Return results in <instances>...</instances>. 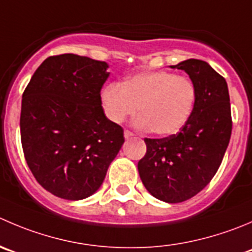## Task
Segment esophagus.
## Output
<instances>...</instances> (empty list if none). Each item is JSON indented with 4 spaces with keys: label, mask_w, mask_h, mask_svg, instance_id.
Segmentation results:
<instances>
[{
    "label": "esophagus",
    "mask_w": 252,
    "mask_h": 252,
    "mask_svg": "<svg viewBox=\"0 0 252 252\" xmlns=\"http://www.w3.org/2000/svg\"><path fill=\"white\" fill-rule=\"evenodd\" d=\"M124 138H126V139L134 138V134L131 133V131H129V130H124Z\"/></svg>",
    "instance_id": "esophagus-1"
}]
</instances>
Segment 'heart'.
I'll use <instances>...</instances> for the list:
<instances>
[{
  "instance_id": "1",
  "label": "heart",
  "mask_w": 252,
  "mask_h": 252,
  "mask_svg": "<svg viewBox=\"0 0 252 252\" xmlns=\"http://www.w3.org/2000/svg\"><path fill=\"white\" fill-rule=\"evenodd\" d=\"M196 102V87L188 77L170 71H146L128 77L123 84H108L101 92L107 118L122 123L140 111L138 128L156 135H173L185 126Z\"/></svg>"
}]
</instances>
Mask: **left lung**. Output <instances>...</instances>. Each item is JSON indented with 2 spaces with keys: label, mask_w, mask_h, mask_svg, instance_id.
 Returning a JSON list of instances; mask_svg holds the SVG:
<instances>
[{
  "label": "left lung",
  "mask_w": 252,
  "mask_h": 252,
  "mask_svg": "<svg viewBox=\"0 0 252 252\" xmlns=\"http://www.w3.org/2000/svg\"><path fill=\"white\" fill-rule=\"evenodd\" d=\"M171 67L183 70L193 82V111L177 134L144 139L146 154L138 170L149 193L166 203H180L199 193L214 177L233 123L228 85L208 63L188 59Z\"/></svg>",
  "instance_id": "1"
}]
</instances>
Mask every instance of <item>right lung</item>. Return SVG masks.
<instances>
[{"instance_id":"1","label":"right lung","mask_w":252,"mask_h":252,"mask_svg":"<svg viewBox=\"0 0 252 252\" xmlns=\"http://www.w3.org/2000/svg\"><path fill=\"white\" fill-rule=\"evenodd\" d=\"M107 69V63L87 56H50L24 90L19 122L24 158L54 196L69 201L92 196L123 145V129L102 108Z\"/></svg>"}]
</instances>
